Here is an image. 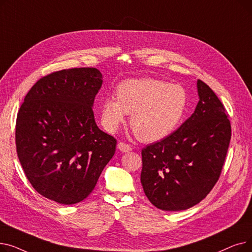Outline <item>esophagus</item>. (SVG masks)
<instances>
[{
    "label": "esophagus",
    "mask_w": 252,
    "mask_h": 252,
    "mask_svg": "<svg viewBox=\"0 0 252 252\" xmlns=\"http://www.w3.org/2000/svg\"><path fill=\"white\" fill-rule=\"evenodd\" d=\"M117 147H118L119 150L123 151V152H128V151L131 150L130 145H128L126 143H124V142H119L118 145H117Z\"/></svg>",
    "instance_id": "34e87169"
}]
</instances>
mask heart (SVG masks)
<instances>
[{
	"label": "heart",
	"mask_w": 252,
	"mask_h": 252,
	"mask_svg": "<svg viewBox=\"0 0 252 252\" xmlns=\"http://www.w3.org/2000/svg\"><path fill=\"white\" fill-rule=\"evenodd\" d=\"M188 94L180 85L156 78L126 79L116 90V99L106 98L102 119L109 130H115L131 113L130 126L148 142L164 139L176 129L186 113Z\"/></svg>",
	"instance_id": "heart-1"
}]
</instances>
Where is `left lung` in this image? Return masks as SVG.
Instances as JSON below:
<instances>
[{"mask_svg": "<svg viewBox=\"0 0 252 252\" xmlns=\"http://www.w3.org/2000/svg\"><path fill=\"white\" fill-rule=\"evenodd\" d=\"M197 89L194 113L174 133L142 149V186L161 210H185L203 200L226 159L232 134L228 112L200 79Z\"/></svg>", "mask_w": 252, "mask_h": 252, "instance_id": "obj_1", "label": "left lung"}]
</instances>
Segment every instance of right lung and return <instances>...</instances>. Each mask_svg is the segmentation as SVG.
Returning a JSON list of instances; mask_svg holds the SVG:
<instances>
[{
  "mask_svg": "<svg viewBox=\"0 0 252 252\" xmlns=\"http://www.w3.org/2000/svg\"><path fill=\"white\" fill-rule=\"evenodd\" d=\"M102 82L94 67L54 71L38 79L20 106L17 156L32 186L50 200L86 199L115 153V138L97 126L92 109Z\"/></svg>",
  "mask_w": 252,
  "mask_h": 252,
  "instance_id": "add662e5",
  "label": "right lung"
}]
</instances>
